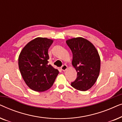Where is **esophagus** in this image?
<instances>
[{
  "label": "esophagus",
  "mask_w": 122,
  "mask_h": 122,
  "mask_svg": "<svg viewBox=\"0 0 122 122\" xmlns=\"http://www.w3.org/2000/svg\"><path fill=\"white\" fill-rule=\"evenodd\" d=\"M67 68H68V67H67V66H66V65H63V66H61V69L62 71H66Z\"/></svg>",
  "instance_id": "34e87169"
}]
</instances>
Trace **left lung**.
Returning a JSON list of instances; mask_svg holds the SVG:
<instances>
[{
	"mask_svg": "<svg viewBox=\"0 0 122 122\" xmlns=\"http://www.w3.org/2000/svg\"><path fill=\"white\" fill-rule=\"evenodd\" d=\"M66 43L72 52V65L77 71V77L71 86L79 91H87L99 74L101 59L97 50L92 43L81 37L69 39Z\"/></svg>",
	"mask_w": 122,
	"mask_h": 122,
	"instance_id": "obj_1",
	"label": "left lung"
}]
</instances>
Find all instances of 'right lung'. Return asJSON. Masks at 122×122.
<instances>
[{
	"mask_svg": "<svg viewBox=\"0 0 122 122\" xmlns=\"http://www.w3.org/2000/svg\"><path fill=\"white\" fill-rule=\"evenodd\" d=\"M53 41L36 38L28 43L20 53L18 64L26 85L36 92H44L53 86L59 71L48 64V49Z\"/></svg>",
	"mask_w": 122,
	"mask_h": 122,
	"instance_id": "obj_1",
	"label": "right lung"
}]
</instances>
